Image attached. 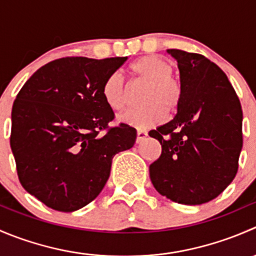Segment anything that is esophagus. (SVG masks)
I'll return each instance as SVG.
<instances>
[{
  "label": "esophagus",
  "mask_w": 256,
  "mask_h": 256,
  "mask_svg": "<svg viewBox=\"0 0 256 256\" xmlns=\"http://www.w3.org/2000/svg\"><path fill=\"white\" fill-rule=\"evenodd\" d=\"M147 138V131L144 130H138V138H136V141H138V144H141L142 141L146 140Z\"/></svg>",
  "instance_id": "obj_1"
}]
</instances>
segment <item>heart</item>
I'll return each instance as SVG.
<instances>
[{
  "label": "heart",
  "mask_w": 256,
  "mask_h": 256,
  "mask_svg": "<svg viewBox=\"0 0 256 256\" xmlns=\"http://www.w3.org/2000/svg\"><path fill=\"white\" fill-rule=\"evenodd\" d=\"M130 72L138 80L147 82L144 108L130 109L118 116L122 124L136 128H144L162 122L166 112H174L183 98L182 84L174 76V66L158 56H144L130 66ZM102 95L114 110H122L128 102V89L125 80L112 73L102 84Z\"/></svg>",
  "instance_id": "b5f03b06"
}]
</instances>
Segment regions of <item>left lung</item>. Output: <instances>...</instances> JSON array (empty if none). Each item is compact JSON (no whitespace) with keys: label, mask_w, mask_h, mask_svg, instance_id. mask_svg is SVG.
Listing matches in <instances>:
<instances>
[{"label":"left lung","mask_w":256,"mask_h":256,"mask_svg":"<svg viewBox=\"0 0 256 256\" xmlns=\"http://www.w3.org/2000/svg\"><path fill=\"white\" fill-rule=\"evenodd\" d=\"M167 52L178 63L183 98L174 120L148 132L162 146L150 178L164 197L202 204L218 197L238 172L242 105L216 64L202 54Z\"/></svg>","instance_id":"obj_1"}]
</instances>
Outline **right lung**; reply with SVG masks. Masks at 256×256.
<instances>
[{
    "label": "right lung",
    "mask_w": 256,
    "mask_h": 256,
    "mask_svg": "<svg viewBox=\"0 0 256 256\" xmlns=\"http://www.w3.org/2000/svg\"><path fill=\"white\" fill-rule=\"evenodd\" d=\"M128 56H66L40 66L12 108L11 144L18 180L30 194L59 212H74L98 197L112 157L131 148L136 128L120 122L102 84Z\"/></svg>",
    "instance_id": "add662e5"
}]
</instances>
